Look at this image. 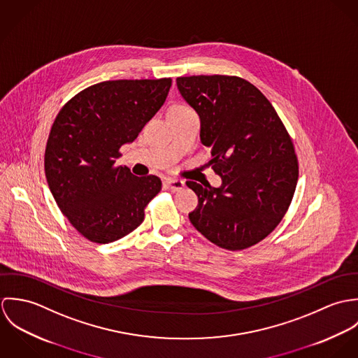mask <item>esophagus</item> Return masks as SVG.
I'll list each match as a JSON object with an SVG mask.
<instances>
[{"label": "esophagus", "mask_w": 358, "mask_h": 358, "mask_svg": "<svg viewBox=\"0 0 358 358\" xmlns=\"http://www.w3.org/2000/svg\"><path fill=\"white\" fill-rule=\"evenodd\" d=\"M166 186L172 190V192H179L185 187V182L179 180V179H166Z\"/></svg>", "instance_id": "1"}]
</instances>
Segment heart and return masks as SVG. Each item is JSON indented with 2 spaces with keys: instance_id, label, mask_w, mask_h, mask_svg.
Masks as SVG:
<instances>
[{
  "instance_id": "1",
  "label": "heart",
  "mask_w": 358,
  "mask_h": 358,
  "mask_svg": "<svg viewBox=\"0 0 358 358\" xmlns=\"http://www.w3.org/2000/svg\"><path fill=\"white\" fill-rule=\"evenodd\" d=\"M173 108H183V107H173Z\"/></svg>"
}]
</instances>
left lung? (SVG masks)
<instances>
[{
  "label": "left lung",
  "instance_id": "left-lung-1",
  "mask_svg": "<svg viewBox=\"0 0 358 358\" xmlns=\"http://www.w3.org/2000/svg\"><path fill=\"white\" fill-rule=\"evenodd\" d=\"M182 98L200 117V139L222 185L187 182L199 205L189 213L210 243L245 250L284 217L298 182L292 141L271 103L251 83L229 76L176 78Z\"/></svg>",
  "mask_w": 358,
  "mask_h": 358
}]
</instances>
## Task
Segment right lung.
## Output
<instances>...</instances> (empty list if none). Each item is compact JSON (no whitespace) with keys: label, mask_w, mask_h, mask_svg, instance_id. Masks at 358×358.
I'll use <instances>...</instances> for the list:
<instances>
[{"label":"right lung","mask_w":358,"mask_h":358,"mask_svg":"<svg viewBox=\"0 0 358 358\" xmlns=\"http://www.w3.org/2000/svg\"><path fill=\"white\" fill-rule=\"evenodd\" d=\"M172 80L95 84L63 106L45 149V176L63 215L90 241L113 243L135 230L161 190L154 176L114 166L165 102Z\"/></svg>","instance_id":"right-lung-1"}]
</instances>
